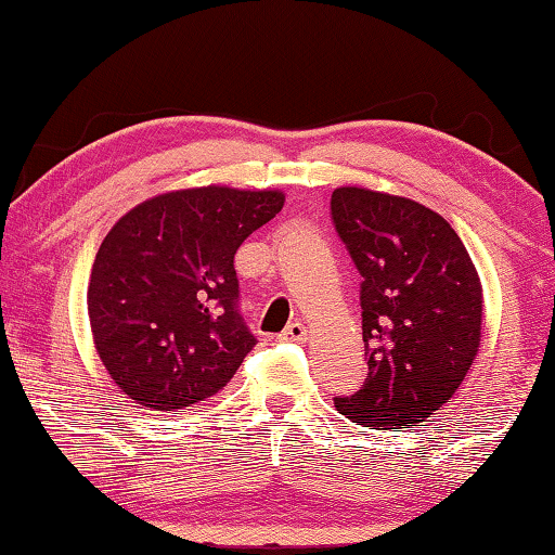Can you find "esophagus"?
<instances>
[{
  "instance_id": "obj_1",
  "label": "esophagus",
  "mask_w": 555,
  "mask_h": 555,
  "mask_svg": "<svg viewBox=\"0 0 555 555\" xmlns=\"http://www.w3.org/2000/svg\"><path fill=\"white\" fill-rule=\"evenodd\" d=\"M281 340H294V343H304V340H308V327L300 323V321H296V323H291L284 333H281Z\"/></svg>"
}]
</instances>
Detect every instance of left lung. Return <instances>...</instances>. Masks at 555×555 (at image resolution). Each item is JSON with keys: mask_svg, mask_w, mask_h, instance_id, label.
<instances>
[{"mask_svg": "<svg viewBox=\"0 0 555 555\" xmlns=\"http://www.w3.org/2000/svg\"><path fill=\"white\" fill-rule=\"evenodd\" d=\"M331 215L362 276L370 367L335 406L364 428L416 426L453 397L480 350V276L448 220L416 201L345 185Z\"/></svg>", "mask_w": 555, "mask_h": 555, "instance_id": "8db88e82", "label": "left lung"}]
</instances>
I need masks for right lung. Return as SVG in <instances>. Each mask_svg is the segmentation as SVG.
<instances>
[{"label":"right lung","mask_w":555,"mask_h":555,"mask_svg":"<svg viewBox=\"0 0 555 555\" xmlns=\"http://www.w3.org/2000/svg\"><path fill=\"white\" fill-rule=\"evenodd\" d=\"M281 191L205 185L149 198L102 240L88 286L95 350L117 387L173 411L228 387L257 345L234 255L284 208Z\"/></svg>","instance_id":"add662e5"}]
</instances>
